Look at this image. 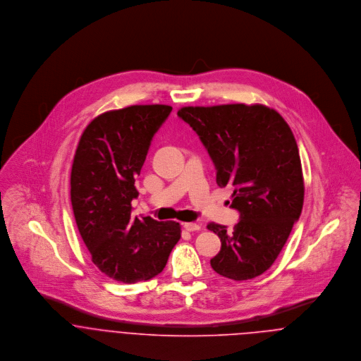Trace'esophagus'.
Segmentation results:
<instances>
[{"label": "esophagus", "mask_w": 361, "mask_h": 361, "mask_svg": "<svg viewBox=\"0 0 361 361\" xmlns=\"http://www.w3.org/2000/svg\"><path fill=\"white\" fill-rule=\"evenodd\" d=\"M183 228H185L186 231H189V232H197V231L202 229V226H200L199 224H195V222H185V224H183Z\"/></svg>", "instance_id": "34e87169"}]
</instances>
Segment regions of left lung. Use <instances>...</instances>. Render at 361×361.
<instances>
[{"mask_svg": "<svg viewBox=\"0 0 361 361\" xmlns=\"http://www.w3.org/2000/svg\"><path fill=\"white\" fill-rule=\"evenodd\" d=\"M178 116L193 128L216 169V183L233 188L240 221L207 228L221 239L212 269L233 281L253 279L279 256L305 200L302 162L286 121L261 104L183 106Z\"/></svg>", "mask_w": 361, "mask_h": 361, "instance_id": "8db88e82", "label": "left lung"}]
</instances>
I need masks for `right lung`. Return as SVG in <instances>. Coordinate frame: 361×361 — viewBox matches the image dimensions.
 Listing matches in <instances>:
<instances>
[{
  "label": "right lung",
  "instance_id": "obj_1",
  "mask_svg": "<svg viewBox=\"0 0 361 361\" xmlns=\"http://www.w3.org/2000/svg\"><path fill=\"white\" fill-rule=\"evenodd\" d=\"M172 106L130 105L94 118L80 136L71 172L79 233L97 268L114 281H149L166 265L180 225L132 218L135 182Z\"/></svg>",
  "mask_w": 361,
  "mask_h": 361
}]
</instances>
